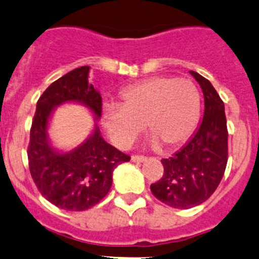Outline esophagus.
Here are the masks:
<instances>
[{
    "mask_svg": "<svg viewBox=\"0 0 259 259\" xmlns=\"http://www.w3.org/2000/svg\"><path fill=\"white\" fill-rule=\"evenodd\" d=\"M132 160L134 163H143V162H145V160H147V158L143 157V155H133Z\"/></svg>",
    "mask_w": 259,
    "mask_h": 259,
    "instance_id": "obj_1",
    "label": "esophagus"
}]
</instances>
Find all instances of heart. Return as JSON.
Wrapping results in <instances>:
<instances>
[{"mask_svg": "<svg viewBox=\"0 0 259 259\" xmlns=\"http://www.w3.org/2000/svg\"><path fill=\"white\" fill-rule=\"evenodd\" d=\"M120 104L102 107V124L116 147L127 148L147 126L152 147L176 148L188 140L201 111L199 90L188 79L152 77L121 91Z\"/></svg>", "mask_w": 259, "mask_h": 259, "instance_id": "1", "label": "heart"}]
</instances>
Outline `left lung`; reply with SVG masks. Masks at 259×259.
<instances>
[{"label":"left lung","mask_w":259,"mask_h":259,"mask_svg":"<svg viewBox=\"0 0 259 259\" xmlns=\"http://www.w3.org/2000/svg\"><path fill=\"white\" fill-rule=\"evenodd\" d=\"M204 94V117L181 150L162 159L163 177L150 185L153 195L175 209H190L206 201L219 186L228 162V129L224 102L197 72L190 71Z\"/></svg>","instance_id":"obj_1"}]
</instances>
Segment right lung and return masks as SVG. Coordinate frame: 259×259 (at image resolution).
<instances>
[{
	"label": "right lung",
	"mask_w": 259,
	"mask_h": 259,
	"mask_svg": "<svg viewBox=\"0 0 259 259\" xmlns=\"http://www.w3.org/2000/svg\"><path fill=\"white\" fill-rule=\"evenodd\" d=\"M90 67L68 72L53 82L40 96L30 130L29 167L40 193L55 206L68 211H84L99 204L112 185V173L129 155L105 142L97 124L91 134L69 150L58 149L49 135L54 110L64 104L86 107L99 121L101 95L89 82Z\"/></svg>",
	"instance_id": "add662e5"
}]
</instances>
